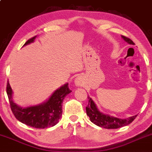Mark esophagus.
<instances>
[{
  "label": "esophagus",
  "instance_id": "34e87169",
  "mask_svg": "<svg viewBox=\"0 0 152 152\" xmlns=\"http://www.w3.org/2000/svg\"><path fill=\"white\" fill-rule=\"evenodd\" d=\"M75 84L77 86H82L83 84V80H82V78L78 76L77 77H76L75 79Z\"/></svg>",
  "mask_w": 152,
  "mask_h": 152
}]
</instances>
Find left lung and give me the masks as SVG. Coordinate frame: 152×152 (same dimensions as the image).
Here are the masks:
<instances>
[{"label": "left lung", "instance_id": "obj_1", "mask_svg": "<svg viewBox=\"0 0 152 152\" xmlns=\"http://www.w3.org/2000/svg\"><path fill=\"white\" fill-rule=\"evenodd\" d=\"M122 38L127 43L130 44V45H134V42L128 37L122 36ZM88 104L86 107L87 115L89 116L91 122L100 127L106 128V129H117V128L126 126L132 123L137 116L136 115L134 116L129 117V118H125V119H121V118H116V117L105 115V114H103L102 113L99 112L91 98L88 96Z\"/></svg>", "mask_w": 152, "mask_h": 152}]
</instances>
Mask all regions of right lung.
Wrapping results in <instances>:
<instances>
[{
    "label": "right lung",
    "instance_id": "add662e5",
    "mask_svg": "<svg viewBox=\"0 0 152 152\" xmlns=\"http://www.w3.org/2000/svg\"><path fill=\"white\" fill-rule=\"evenodd\" d=\"M36 37L29 39L24 45L34 41ZM68 83L65 84L53 94L50 99L43 104L23 108L12 100V90L8 81L6 93L10 103L11 110L15 118L20 122L37 129L51 127L58 122L62 114V103L64 97L71 93Z\"/></svg>",
    "mask_w": 152,
    "mask_h": 152
}]
</instances>
